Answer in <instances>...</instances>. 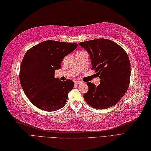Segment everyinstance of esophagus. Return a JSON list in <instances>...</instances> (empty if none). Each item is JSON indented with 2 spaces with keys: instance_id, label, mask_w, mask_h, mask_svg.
Returning a JSON list of instances; mask_svg holds the SVG:
<instances>
[{
  "instance_id": "34e87169",
  "label": "esophagus",
  "mask_w": 151,
  "mask_h": 151,
  "mask_svg": "<svg viewBox=\"0 0 151 151\" xmlns=\"http://www.w3.org/2000/svg\"><path fill=\"white\" fill-rule=\"evenodd\" d=\"M81 83H82V82L80 81H75V85H80V84H81Z\"/></svg>"
}]
</instances>
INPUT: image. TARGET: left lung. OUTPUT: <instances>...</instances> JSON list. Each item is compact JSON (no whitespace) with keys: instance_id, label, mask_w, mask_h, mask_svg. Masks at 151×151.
I'll list each match as a JSON object with an SVG mask.
<instances>
[{"instance_id":"obj_1","label":"left lung","mask_w":151,"mask_h":151,"mask_svg":"<svg viewBox=\"0 0 151 151\" xmlns=\"http://www.w3.org/2000/svg\"><path fill=\"white\" fill-rule=\"evenodd\" d=\"M79 45L89 53L92 65L100 78L95 86L88 82V91L83 95L85 101L96 109H105L120 100L129 88L130 63L125 51L107 39H96Z\"/></svg>"}]
</instances>
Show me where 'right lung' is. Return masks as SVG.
Listing matches in <instances>:
<instances>
[{
  "mask_svg": "<svg viewBox=\"0 0 151 151\" xmlns=\"http://www.w3.org/2000/svg\"><path fill=\"white\" fill-rule=\"evenodd\" d=\"M77 46L76 42L48 40L27 51L21 62L19 80L24 93L36 107L53 111L65 105L74 82L55 78V70L60 68L64 57Z\"/></svg>",
  "mask_w": 151,
  "mask_h": 151,
  "instance_id": "add662e5",
  "label": "right lung"
}]
</instances>
